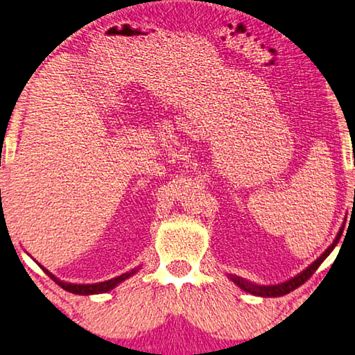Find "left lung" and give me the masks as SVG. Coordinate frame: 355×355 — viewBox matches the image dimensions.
<instances>
[{"mask_svg":"<svg viewBox=\"0 0 355 355\" xmlns=\"http://www.w3.org/2000/svg\"><path fill=\"white\" fill-rule=\"evenodd\" d=\"M341 233H343V227L340 228L338 235H336V238H335V241L332 243V245H329V249H327L326 252H324V254H322L320 258H318V260H316L313 264H310V266H309L307 269H305L304 272H300V274L296 275V277H294V279L285 282V284L264 286V285L252 284V282H248V280L243 279V277H236V275H230V279H232L233 282H235V284H236L239 288H241V290L248 291V293H250V294H254V296H261V297H279V296H285V294H288V293L293 291V290H296L297 286L305 284V282H307V280L311 277V275L315 274L316 269L321 266V263H322L324 260H326L327 255L330 254V252L334 250L336 243L340 241Z\"/></svg>","mask_w":355,"mask_h":355,"instance_id":"obj_1","label":"left lung"}]
</instances>
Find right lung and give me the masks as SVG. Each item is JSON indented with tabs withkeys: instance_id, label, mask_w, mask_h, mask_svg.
<instances>
[{
	"instance_id": "add662e5",
	"label": "right lung",
	"mask_w": 355,
	"mask_h": 355,
	"mask_svg": "<svg viewBox=\"0 0 355 355\" xmlns=\"http://www.w3.org/2000/svg\"><path fill=\"white\" fill-rule=\"evenodd\" d=\"M44 271L50 275V277L56 282V284L61 286V288H64L65 291H70V293H73V294H98V293H106V291H110V290H112L114 286L116 285H119L120 282H123L125 279H128L130 275H133L137 269H131L130 272H125V274H122V275H119V277H116V279H111V280H107V282H100V284H94V285H80V284H65V282H61L59 279H56L55 275L53 274H50L46 271V269H44Z\"/></svg>"
}]
</instances>
